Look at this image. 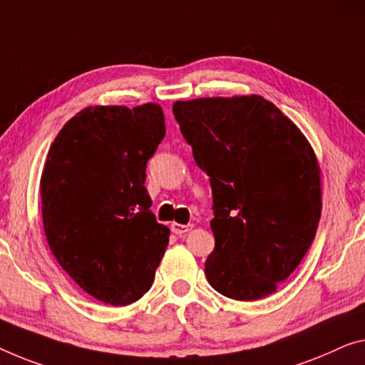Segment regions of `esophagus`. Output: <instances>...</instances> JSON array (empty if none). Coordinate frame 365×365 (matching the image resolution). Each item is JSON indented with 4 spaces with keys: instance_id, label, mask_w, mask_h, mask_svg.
<instances>
[{
    "instance_id": "1",
    "label": "esophagus",
    "mask_w": 365,
    "mask_h": 365,
    "mask_svg": "<svg viewBox=\"0 0 365 365\" xmlns=\"http://www.w3.org/2000/svg\"><path fill=\"white\" fill-rule=\"evenodd\" d=\"M192 230H193L192 222H188V225H178V222H172V231L175 232V235H185V232H188Z\"/></svg>"
}]
</instances>
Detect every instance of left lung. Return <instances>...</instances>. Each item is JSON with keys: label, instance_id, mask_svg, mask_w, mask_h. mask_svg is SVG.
Masks as SVG:
<instances>
[{"label": "left lung", "instance_id": "1", "mask_svg": "<svg viewBox=\"0 0 365 365\" xmlns=\"http://www.w3.org/2000/svg\"><path fill=\"white\" fill-rule=\"evenodd\" d=\"M213 193L210 285L239 302L274 293L312 246L322 172L302 130L259 95L173 103Z\"/></svg>", "mask_w": 365, "mask_h": 365}]
</instances>
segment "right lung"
<instances>
[{"label": "right lung", "mask_w": 365, "mask_h": 365, "mask_svg": "<svg viewBox=\"0 0 365 365\" xmlns=\"http://www.w3.org/2000/svg\"><path fill=\"white\" fill-rule=\"evenodd\" d=\"M165 135L155 103L88 106L61 129L41 177L43 231L61 267L96 300L149 292L170 231L149 210L145 167Z\"/></svg>", "instance_id": "1"}]
</instances>
